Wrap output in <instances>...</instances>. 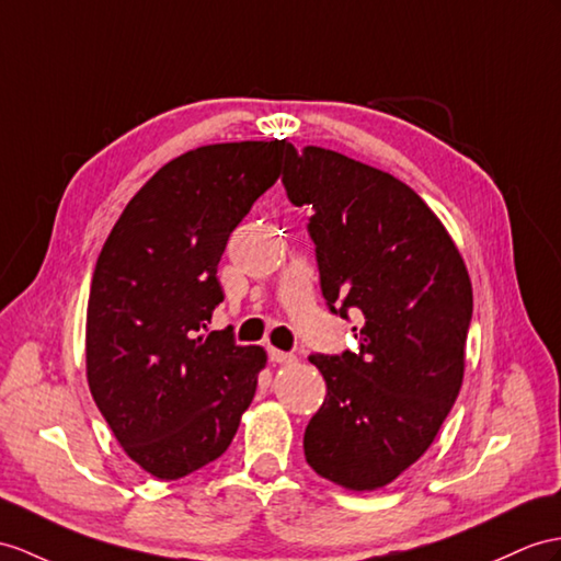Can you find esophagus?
<instances>
[{
    "instance_id": "obj_1",
    "label": "esophagus",
    "mask_w": 561,
    "mask_h": 561,
    "mask_svg": "<svg viewBox=\"0 0 561 561\" xmlns=\"http://www.w3.org/2000/svg\"><path fill=\"white\" fill-rule=\"evenodd\" d=\"M268 359H271L273 364H293V362H295V354L276 350V347H268Z\"/></svg>"
}]
</instances>
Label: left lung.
I'll return each instance as SVG.
<instances>
[{
    "label": "left lung",
    "instance_id": "1",
    "mask_svg": "<svg viewBox=\"0 0 561 561\" xmlns=\"http://www.w3.org/2000/svg\"><path fill=\"white\" fill-rule=\"evenodd\" d=\"M283 185L295 207L313 209L307 228L328 309L364 317L359 352L309 357L328 392L305 457L354 493L383 488L426 453L459 394L469 273L440 218L386 171L293 147Z\"/></svg>",
    "mask_w": 561,
    "mask_h": 561
}]
</instances>
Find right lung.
<instances>
[{
    "label": "right lung",
    "mask_w": 561,
    "mask_h": 561,
    "mask_svg": "<svg viewBox=\"0 0 561 561\" xmlns=\"http://www.w3.org/2000/svg\"><path fill=\"white\" fill-rule=\"evenodd\" d=\"M290 149L224 142L181 154L128 202L100 252L85 328L90 392L126 455L161 481L221 457L256 392L266 352L202 331L224 302L226 242Z\"/></svg>",
    "instance_id": "right-lung-1"
}]
</instances>
